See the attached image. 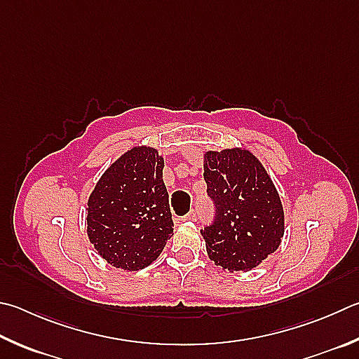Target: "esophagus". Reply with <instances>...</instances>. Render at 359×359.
I'll return each instance as SVG.
<instances>
[{
	"mask_svg": "<svg viewBox=\"0 0 359 359\" xmlns=\"http://www.w3.org/2000/svg\"><path fill=\"white\" fill-rule=\"evenodd\" d=\"M180 219L182 221H194V219H198V212L196 210H190V212L185 215V217H182Z\"/></svg>",
	"mask_w": 359,
	"mask_h": 359,
	"instance_id": "esophagus-1",
	"label": "esophagus"
}]
</instances>
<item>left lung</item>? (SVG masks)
<instances>
[{
    "label": "left lung",
    "instance_id": "obj_1",
    "mask_svg": "<svg viewBox=\"0 0 359 359\" xmlns=\"http://www.w3.org/2000/svg\"><path fill=\"white\" fill-rule=\"evenodd\" d=\"M207 193L215 219L201 231L210 260L231 271H248L278 250L284 210L275 185L246 149L204 154Z\"/></svg>",
    "mask_w": 359,
    "mask_h": 359
}]
</instances>
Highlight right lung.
I'll return each mask as SVG.
<instances>
[{"label":"right lung","instance_id":"right-lung-1","mask_svg":"<svg viewBox=\"0 0 359 359\" xmlns=\"http://www.w3.org/2000/svg\"><path fill=\"white\" fill-rule=\"evenodd\" d=\"M165 160L138 146L109 166L88 201V237L116 269L151 265L172 236V215L163 182Z\"/></svg>","mask_w":359,"mask_h":359}]
</instances>
